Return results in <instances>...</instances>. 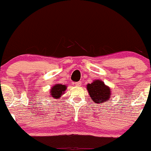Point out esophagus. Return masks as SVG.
I'll list each match as a JSON object with an SVG mask.
<instances>
[{"label": "esophagus", "instance_id": "1", "mask_svg": "<svg viewBox=\"0 0 151 151\" xmlns=\"http://www.w3.org/2000/svg\"><path fill=\"white\" fill-rule=\"evenodd\" d=\"M73 84H74V86H81V81H77V82L73 83Z\"/></svg>", "mask_w": 151, "mask_h": 151}]
</instances>
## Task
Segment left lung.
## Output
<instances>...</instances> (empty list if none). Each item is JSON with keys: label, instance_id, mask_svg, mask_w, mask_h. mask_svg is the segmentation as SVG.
Wrapping results in <instances>:
<instances>
[{"label": "left lung", "instance_id": "obj_1", "mask_svg": "<svg viewBox=\"0 0 151 151\" xmlns=\"http://www.w3.org/2000/svg\"><path fill=\"white\" fill-rule=\"evenodd\" d=\"M87 90L92 101L96 104L106 103L110 99L111 90L101 80H95L91 84H87Z\"/></svg>", "mask_w": 151, "mask_h": 151}]
</instances>
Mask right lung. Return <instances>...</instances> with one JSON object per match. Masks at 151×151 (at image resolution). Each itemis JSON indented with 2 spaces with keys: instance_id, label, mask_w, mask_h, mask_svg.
Wrapping results in <instances>:
<instances>
[{
  "instance_id": "add662e5",
  "label": "right lung",
  "mask_w": 151,
  "mask_h": 151,
  "mask_svg": "<svg viewBox=\"0 0 151 151\" xmlns=\"http://www.w3.org/2000/svg\"><path fill=\"white\" fill-rule=\"evenodd\" d=\"M67 89V86L63 84H56L52 87L51 91H50V96L52 98L59 99L62 96V93L65 91Z\"/></svg>"
}]
</instances>
